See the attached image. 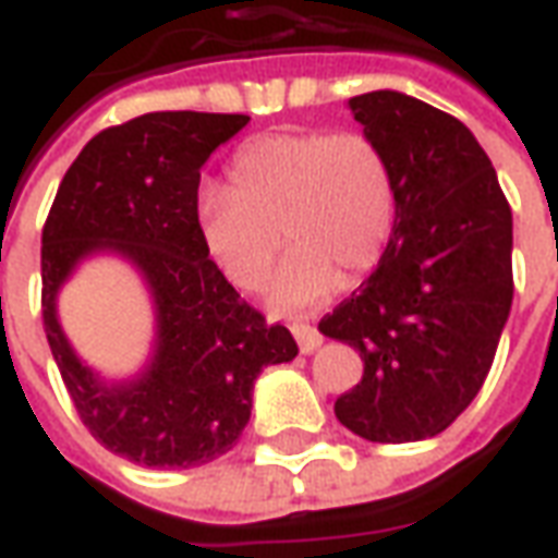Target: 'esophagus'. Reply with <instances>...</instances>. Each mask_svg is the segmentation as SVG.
Returning a JSON list of instances; mask_svg holds the SVG:
<instances>
[{
	"instance_id": "34e87169",
	"label": "esophagus",
	"mask_w": 558,
	"mask_h": 558,
	"mask_svg": "<svg viewBox=\"0 0 558 558\" xmlns=\"http://www.w3.org/2000/svg\"><path fill=\"white\" fill-rule=\"evenodd\" d=\"M292 338L299 343V350L302 352H314L319 343H323V335L316 331L314 326H307V323H292L290 326Z\"/></svg>"
}]
</instances>
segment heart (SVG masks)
I'll return each instance as SVG.
<instances>
[{
	"instance_id": "1",
	"label": "heart",
	"mask_w": 558,
	"mask_h": 558,
	"mask_svg": "<svg viewBox=\"0 0 558 558\" xmlns=\"http://www.w3.org/2000/svg\"><path fill=\"white\" fill-rule=\"evenodd\" d=\"M230 191L196 196L208 256L239 290H259L280 254L278 311H302L371 275L400 215L398 175L386 148L364 131H271L244 140L227 167Z\"/></svg>"
}]
</instances>
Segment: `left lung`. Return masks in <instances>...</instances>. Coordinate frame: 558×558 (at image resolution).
I'll list each match as a JSON object with an SVG mask.
<instances>
[{
    "mask_svg": "<svg viewBox=\"0 0 558 558\" xmlns=\"http://www.w3.org/2000/svg\"><path fill=\"white\" fill-rule=\"evenodd\" d=\"M386 148L400 215L374 275L319 319L359 350V386L335 400L371 442H418L466 410L490 374L514 299L511 206L460 119L400 92L350 98Z\"/></svg>",
    "mask_w": 558,
    "mask_h": 558,
    "instance_id": "1",
    "label": "left lung"
}]
</instances>
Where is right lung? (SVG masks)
I'll return each instance as SVG.
<instances>
[{
    "label": "right lung",
    "mask_w": 558,
    "mask_h": 558,
    "mask_svg": "<svg viewBox=\"0 0 558 558\" xmlns=\"http://www.w3.org/2000/svg\"><path fill=\"white\" fill-rule=\"evenodd\" d=\"M242 113L167 110L104 128L56 191L41 232V314L71 403L89 433L137 466L191 469L218 460L251 418L254 379L292 362L295 340L244 302L196 227L199 170L239 134ZM95 250L128 255L159 307V347L146 375L104 387L54 319V292Z\"/></svg>",
    "instance_id": "add662e5"
}]
</instances>
